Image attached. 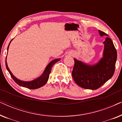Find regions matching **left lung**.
<instances>
[{
    "label": "left lung",
    "mask_w": 122,
    "mask_h": 122,
    "mask_svg": "<svg viewBox=\"0 0 122 122\" xmlns=\"http://www.w3.org/2000/svg\"><path fill=\"white\" fill-rule=\"evenodd\" d=\"M101 36H107L98 30ZM103 57L97 63L88 65L74 59V66L72 71L73 79L78 86L85 89L96 90L111 79L114 74L117 58V52L111 38L107 37Z\"/></svg>",
    "instance_id": "8db88e82"
}]
</instances>
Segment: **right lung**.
<instances>
[{
  "instance_id": "1",
  "label": "right lung",
  "mask_w": 122,
  "mask_h": 122,
  "mask_svg": "<svg viewBox=\"0 0 122 122\" xmlns=\"http://www.w3.org/2000/svg\"><path fill=\"white\" fill-rule=\"evenodd\" d=\"M12 40H11V41H12ZM11 41H10V42L9 43V46H8V49H9V45L10 44ZM60 61L59 58V59H56L54 60H53L52 61H51V62L48 64V66H46V67L44 70V72H43V73L41 76H40L39 77H38L36 79L33 80V81H20V80L18 79V78H16L15 76L14 75L11 73L10 71V69H9V68H8L7 63H6V56L5 59V66H6V69H7L8 71H9V74H10L11 78H13V79L14 80L16 84H18L20 86L28 88V89H38V88L41 87V86H44V85L46 84L48 79H49V74L50 73H51V68H52V66H54V65L56 64L57 61Z\"/></svg>"
}]
</instances>
